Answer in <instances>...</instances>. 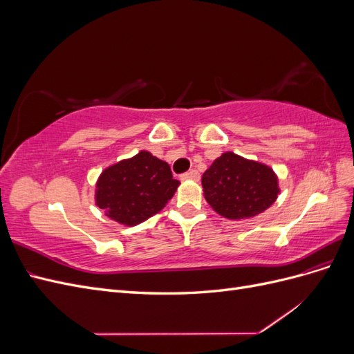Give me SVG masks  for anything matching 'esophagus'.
<instances>
[{
    "label": "esophagus",
    "instance_id": "esophagus-1",
    "mask_svg": "<svg viewBox=\"0 0 354 354\" xmlns=\"http://www.w3.org/2000/svg\"><path fill=\"white\" fill-rule=\"evenodd\" d=\"M180 178H181V180H195V181H198V180H199V173H198L196 169H189L187 173L181 174Z\"/></svg>",
    "mask_w": 354,
    "mask_h": 354
}]
</instances>
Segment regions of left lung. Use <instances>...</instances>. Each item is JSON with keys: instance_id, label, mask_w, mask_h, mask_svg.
<instances>
[{"instance_id": "1", "label": "left lung", "mask_w": 354, "mask_h": 354, "mask_svg": "<svg viewBox=\"0 0 354 354\" xmlns=\"http://www.w3.org/2000/svg\"><path fill=\"white\" fill-rule=\"evenodd\" d=\"M203 196L211 208L230 220L259 216L279 195L274 171L233 152L223 153L202 176Z\"/></svg>"}]
</instances>
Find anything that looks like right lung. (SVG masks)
<instances>
[{
  "instance_id": "obj_1",
  "label": "right lung",
  "mask_w": 354,
  "mask_h": 354,
  "mask_svg": "<svg viewBox=\"0 0 354 354\" xmlns=\"http://www.w3.org/2000/svg\"><path fill=\"white\" fill-rule=\"evenodd\" d=\"M180 185L169 165L142 151L106 168L95 185V205L124 226H137L162 209Z\"/></svg>"
}]
</instances>
